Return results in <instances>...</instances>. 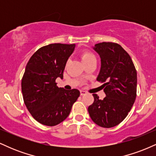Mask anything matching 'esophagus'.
I'll list each match as a JSON object with an SVG mask.
<instances>
[{
    "instance_id": "1",
    "label": "esophagus",
    "mask_w": 156,
    "mask_h": 156,
    "mask_svg": "<svg viewBox=\"0 0 156 156\" xmlns=\"http://www.w3.org/2000/svg\"><path fill=\"white\" fill-rule=\"evenodd\" d=\"M80 95H84V94H87V92H85V91L83 90H80Z\"/></svg>"
}]
</instances>
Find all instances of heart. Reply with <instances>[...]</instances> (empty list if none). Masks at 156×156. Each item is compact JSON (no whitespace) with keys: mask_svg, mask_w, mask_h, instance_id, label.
<instances>
[{"mask_svg":"<svg viewBox=\"0 0 156 156\" xmlns=\"http://www.w3.org/2000/svg\"><path fill=\"white\" fill-rule=\"evenodd\" d=\"M94 55L92 54V53H89V52H84V53H82L81 55V59L82 62H86V61H88L90 59V58H94Z\"/></svg>","mask_w":156,"mask_h":156,"instance_id":"obj_1","label":"heart"}]
</instances>
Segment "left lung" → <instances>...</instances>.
I'll use <instances>...</instances> for the list:
<instances>
[{
    "instance_id": "8db88e82",
    "label": "left lung",
    "mask_w": 156,
    "mask_h": 156,
    "mask_svg": "<svg viewBox=\"0 0 156 156\" xmlns=\"http://www.w3.org/2000/svg\"><path fill=\"white\" fill-rule=\"evenodd\" d=\"M93 50L101 57V67L97 80L105 97L100 100L93 94L94 103L88 112L95 124L103 128L119 125L128 114L136 98L137 73L131 58L119 44H96Z\"/></svg>"
}]
</instances>
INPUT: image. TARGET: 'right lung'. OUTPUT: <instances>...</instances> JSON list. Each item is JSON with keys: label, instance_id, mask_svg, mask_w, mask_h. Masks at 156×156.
Masks as SVG:
<instances>
[{"label": "right lung", "instance_id": "add662e5", "mask_svg": "<svg viewBox=\"0 0 156 156\" xmlns=\"http://www.w3.org/2000/svg\"><path fill=\"white\" fill-rule=\"evenodd\" d=\"M76 44L55 43L39 48L27 63L21 87L28 112L41 124L55 126L69 116L79 90L58 88L66 64Z\"/></svg>", "mask_w": 156, "mask_h": 156}]
</instances>
